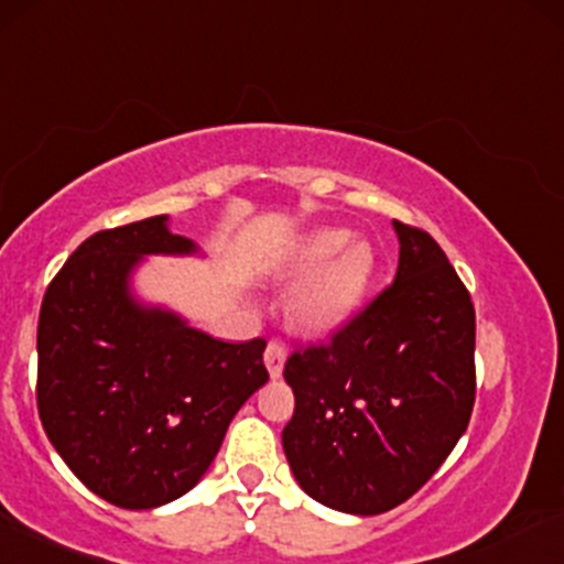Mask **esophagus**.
Instances as JSON below:
<instances>
[{
	"label": "esophagus",
	"instance_id": "obj_1",
	"mask_svg": "<svg viewBox=\"0 0 564 564\" xmlns=\"http://www.w3.org/2000/svg\"><path fill=\"white\" fill-rule=\"evenodd\" d=\"M286 347L281 341H270L268 349H264V368H268L270 378H281L283 362H286Z\"/></svg>",
	"mask_w": 564,
	"mask_h": 564
}]
</instances>
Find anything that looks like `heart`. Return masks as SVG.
I'll use <instances>...</instances> for the list:
<instances>
[{
  "instance_id": "1",
  "label": "heart",
  "mask_w": 564,
  "mask_h": 564,
  "mask_svg": "<svg viewBox=\"0 0 564 564\" xmlns=\"http://www.w3.org/2000/svg\"><path fill=\"white\" fill-rule=\"evenodd\" d=\"M349 239V230L341 228L315 230L289 260V273L294 275L318 270L291 302L296 323L315 334L341 328L362 307L376 278L378 262L370 243Z\"/></svg>"
}]
</instances>
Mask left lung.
Listing matches in <instances>:
<instances>
[{"label": "left lung", "instance_id": "8db88e82", "mask_svg": "<svg viewBox=\"0 0 564 564\" xmlns=\"http://www.w3.org/2000/svg\"><path fill=\"white\" fill-rule=\"evenodd\" d=\"M397 278L283 378L296 406L283 452L296 484L330 510L381 514L449 457L476 402V310L444 249L393 220Z\"/></svg>", "mask_w": 564, "mask_h": 564}]
</instances>
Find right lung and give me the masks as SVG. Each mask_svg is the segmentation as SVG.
<instances>
[{"instance_id":"1","label":"right lung","mask_w":564,"mask_h":564,"mask_svg":"<svg viewBox=\"0 0 564 564\" xmlns=\"http://www.w3.org/2000/svg\"><path fill=\"white\" fill-rule=\"evenodd\" d=\"M199 254L154 215L80 243L39 315V417L97 497L154 510L213 465L241 404L268 383L264 338L228 344L147 304L131 278L144 257Z\"/></svg>"}]
</instances>
